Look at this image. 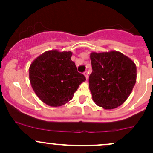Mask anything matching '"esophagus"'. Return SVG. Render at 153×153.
Returning a JSON list of instances; mask_svg holds the SVG:
<instances>
[{
    "mask_svg": "<svg viewBox=\"0 0 153 153\" xmlns=\"http://www.w3.org/2000/svg\"><path fill=\"white\" fill-rule=\"evenodd\" d=\"M84 75H85V77H86V79H87V78H88V72H87V71H86V72H84Z\"/></svg>",
    "mask_w": 153,
    "mask_h": 153,
    "instance_id": "esophagus-1",
    "label": "esophagus"
}]
</instances>
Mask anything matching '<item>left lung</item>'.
I'll return each mask as SVG.
<instances>
[{
	"instance_id": "8db88e82",
	"label": "left lung",
	"mask_w": 153,
	"mask_h": 153,
	"mask_svg": "<svg viewBox=\"0 0 153 153\" xmlns=\"http://www.w3.org/2000/svg\"><path fill=\"white\" fill-rule=\"evenodd\" d=\"M89 78L92 99L98 106L112 109L124 104L136 82V66L117 51L92 52Z\"/></svg>"
}]
</instances>
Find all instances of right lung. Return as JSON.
<instances>
[{
	"label": "right lung",
	"mask_w": 153,
	"mask_h": 153,
	"mask_svg": "<svg viewBox=\"0 0 153 153\" xmlns=\"http://www.w3.org/2000/svg\"><path fill=\"white\" fill-rule=\"evenodd\" d=\"M71 52L47 51L31 64L29 81L37 96L47 105L61 106L73 97L86 78L77 70Z\"/></svg>",
	"instance_id": "add662e5"
}]
</instances>
